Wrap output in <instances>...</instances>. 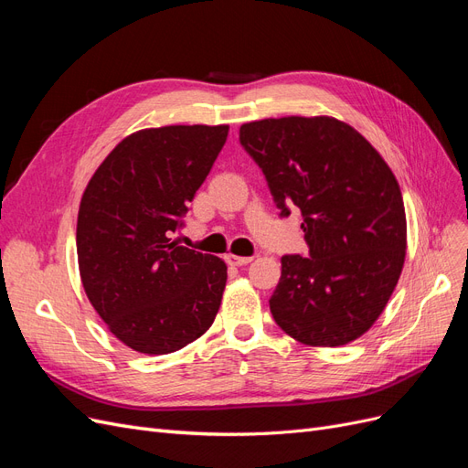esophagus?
<instances>
[{
  "label": "esophagus",
  "mask_w": 468,
  "mask_h": 468,
  "mask_svg": "<svg viewBox=\"0 0 468 468\" xmlns=\"http://www.w3.org/2000/svg\"><path fill=\"white\" fill-rule=\"evenodd\" d=\"M253 258H244V256H234V253H229V256H226V263H230V265H236V267H242V265H248L250 261H251Z\"/></svg>",
  "instance_id": "obj_1"
}]
</instances>
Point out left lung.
Returning <instances> with one entry per match:
<instances>
[{"label":"left lung","mask_w":468,"mask_h":468,"mask_svg":"<svg viewBox=\"0 0 468 468\" xmlns=\"http://www.w3.org/2000/svg\"><path fill=\"white\" fill-rule=\"evenodd\" d=\"M239 144L281 210H301L308 256H282L269 308L279 328L314 347L346 346L385 310L406 258V212L380 154L332 117L239 126Z\"/></svg>","instance_id":"left-lung-1"}]
</instances>
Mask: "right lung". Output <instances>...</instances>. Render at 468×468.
Masks as SVG:
<instances>
[{
	"mask_svg": "<svg viewBox=\"0 0 468 468\" xmlns=\"http://www.w3.org/2000/svg\"><path fill=\"white\" fill-rule=\"evenodd\" d=\"M229 124L133 133L83 191L78 263L97 314L124 346L165 356L201 337L220 308L226 263L172 239Z\"/></svg>",
	"mask_w": 468,
	"mask_h": 468,
	"instance_id": "1",
	"label": "right lung"
}]
</instances>
